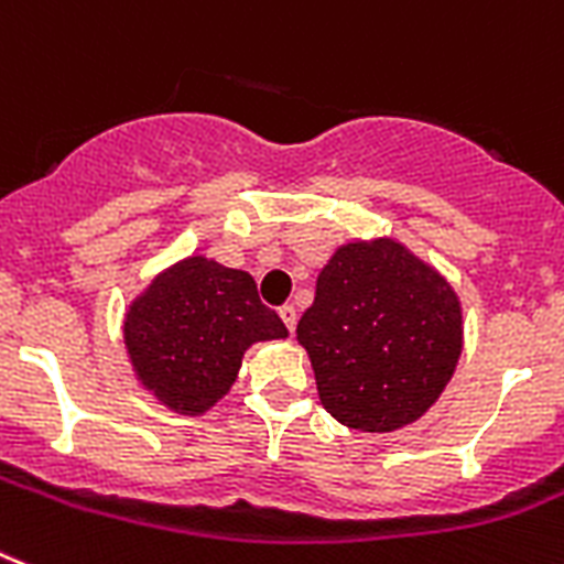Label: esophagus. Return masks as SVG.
Listing matches in <instances>:
<instances>
[{
  "mask_svg": "<svg viewBox=\"0 0 564 564\" xmlns=\"http://www.w3.org/2000/svg\"><path fill=\"white\" fill-rule=\"evenodd\" d=\"M278 315H281V321L286 324V329L290 333H295V324H297V310L292 304H283L281 310H278Z\"/></svg>",
  "mask_w": 564,
  "mask_h": 564,
  "instance_id": "esophagus-1",
  "label": "esophagus"
}]
</instances>
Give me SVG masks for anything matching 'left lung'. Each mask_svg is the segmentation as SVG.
<instances>
[{"mask_svg":"<svg viewBox=\"0 0 564 564\" xmlns=\"http://www.w3.org/2000/svg\"><path fill=\"white\" fill-rule=\"evenodd\" d=\"M297 344L326 413L361 433H392L427 413L456 372L462 301L399 240H349L321 269Z\"/></svg>","mask_w":564,"mask_h":564,"instance_id":"obj_1","label":"left lung"}]
</instances>
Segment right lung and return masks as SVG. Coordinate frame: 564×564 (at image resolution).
Instances as JSON below:
<instances>
[{
    "instance_id": "obj_1",
    "label": "right lung",
    "mask_w": 564,
    "mask_h": 564,
    "mask_svg": "<svg viewBox=\"0 0 564 564\" xmlns=\"http://www.w3.org/2000/svg\"><path fill=\"white\" fill-rule=\"evenodd\" d=\"M286 335L252 274L206 254L154 274L122 318L137 384L180 415L209 413L238 381L246 349Z\"/></svg>"
}]
</instances>
